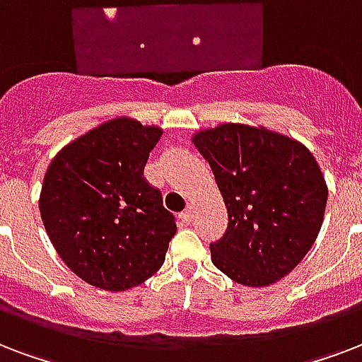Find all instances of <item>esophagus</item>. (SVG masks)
Segmentation results:
<instances>
[{"label":"esophagus","instance_id":"34e87169","mask_svg":"<svg viewBox=\"0 0 362 362\" xmlns=\"http://www.w3.org/2000/svg\"><path fill=\"white\" fill-rule=\"evenodd\" d=\"M180 218H182V222H186V224H189V222H192V220H193V209H192V206H187L186 211H184L180 214Z\"/></svg>","mask_w":362,"mask_h":362}]
</instances>
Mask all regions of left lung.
I'll return each mask as SVG.
<instances>
[{
	"instance_id": "1",
	"label": "left lung",
	"mask_w": 362,
	"mask_h": 362,
	"mask_svg": "<svg viewBox=\"0 0 362 362\" xmlns=\"http://www.w3.org/2000/svg\"><path fill=\"white\" fill-rule=\"evenodd\" d=\"M228 209V230L211 243L212 264L239 285L285 277L315 243L327 184L311 151L266 129L226 123L193 138Z\"/></svg>"
}]
</instances>
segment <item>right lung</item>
Returning a JSON list of instances; mask_svg holds the SVG:
<instances>
[{"mask_svg": "<svg viewBox=\"0 0 362 362\" xmlns=\"http://www.w3.org/2000/svg\"><path fill=\"white\" fill-rule=\"evenodd\" d=\"M161 129L114 119L68 144L47 169L40 212L64 264L85 283L127 291L163 266L176 218L144 167Z\"/></svg>", "mask_w": 362, "mask_h": 362, "instance_id": "1", "label": "right lung"}]
</instances>
